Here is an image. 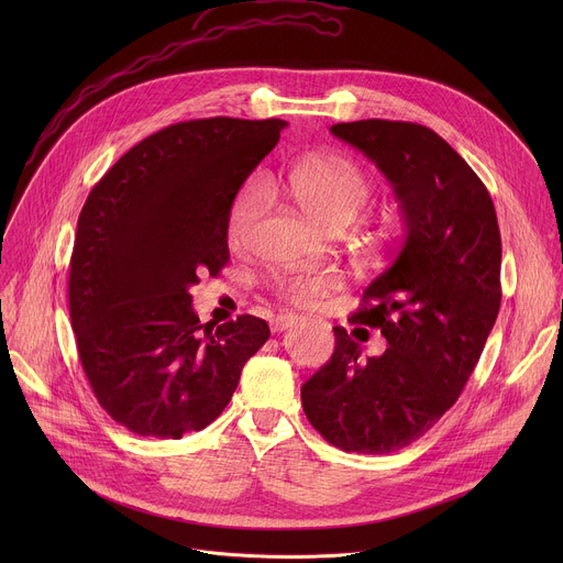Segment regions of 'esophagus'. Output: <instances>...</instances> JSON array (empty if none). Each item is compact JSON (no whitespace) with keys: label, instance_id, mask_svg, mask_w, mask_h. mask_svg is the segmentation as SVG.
<instances>
[{"label":"esophagus","instance_id":"esophagus-1","mask_svg":"<svg viewBox=\"0 0 563 563\" xmlns=\"http://www.w3.org/2000/svg\"><path fill=\"white\" fill-rule=\"evenodd\" d=\"M296 323H298V316H294V313H278V316H274L269 320V328H272V332H283V330L294 328Z\"/></svg>","mask_w":563,"mask_h":563}]
</instances>
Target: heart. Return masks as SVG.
Wrapping results in <instances>:
<instances>
[{
	"instance_id": "1",
	"label": "heart",
	"mask_w": 563,
	"mask_h": 563,
	"mask_svg": "<svg viewBox=\"0 0 563 563\" xmlns=\"http://www.w3.org/2000/svg\"><path fill=\"white\" fill-rule=\"evenodd\" d=\"M269 187L283 194L305 218L325 231L345 229L365 207L372 180L354 157L339 151L307 153L294 157ZM267 211V196L258 180H250L233 196L227 213V235L233 247H243ZM396 220V209L387 207L380 216L383 229ZM343 280L336 272H302L276 283V291L294 307L313 309L325 305Z\"/></svg>"
}]
</instances>
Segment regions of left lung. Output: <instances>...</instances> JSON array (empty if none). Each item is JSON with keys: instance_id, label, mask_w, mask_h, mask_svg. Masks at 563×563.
<instances>
[{"instance_id": "1", "label": "left lung", "mask_w": 563, "mask_h": 563, "mask_svg": "<svg viewBox=\"0 0 563 563\" xmlns=\"http://www.w3.org/2000/svg\"><path fill=\"white\" fill-rule=\"evenodd\" d=\"M330 131L389 180L406 243L352 313L389 347L363 361L347 330L334 328V354L300 398L328 443L387 454L421 439L476 367L501 305V233L486 185L432 129L374 118Z\"/></svg>"}]
</instances>
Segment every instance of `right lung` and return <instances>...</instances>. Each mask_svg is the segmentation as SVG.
<instances>
[{
  "label": "right lung",
  "mask_w": 563,
  "mask_h": 563,
  "mask_svg": "<svg viewBox=\"0 0 563 563\" xmlns=\"http://www.w3.org/2000/svg\"><path fill=\"white\" fill-rule=\"evenodd\" d=\"M285 124H169L129 148L79 211L68 269L79 363L98 404L137 437L207 428L269 339L252 313L202 325L189 289L229 263L231 200Z\"/></svg>",
  "instance_id": "right-lung-1"
}]
</instances>
